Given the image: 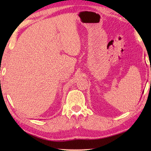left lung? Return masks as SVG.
<instances>
[{"instance_id": "8db88e82", "label": "left lung", "mask_w": 151, "mask_h": 151, "mask_svg": "<svg viewBox=\"0 0 151 151\" xmlns=\"http://www.w3.org/2000/svg\"><path fill=\"white\" fill-rule=\"evenodd\" d=\"M150 70H151V68H150ZM150 84H151V80H150Z\"/></svg>"}]
</instances>
